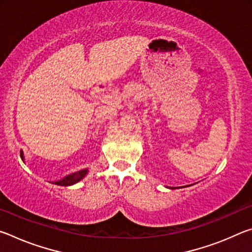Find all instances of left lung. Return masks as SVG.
Returning a JSON list of instances; mask_svg holds the SVG:
<instances>
[{"label": "left lung", "mask_w": 252, "mask_h": 252, "mask_svg": "<svg viewBox=\"0 0 252 252\" xmlns=\"http://www.w3.org/2000/svg\"><path fill=\"white\" fill-rule=\"evenodd\" d=\"M187 187V186H186ZM179 188H180V187H179ZM170 189H176V188H170Z\"/></svg>", "instance_id": "left-lung-1"}]
</instances>
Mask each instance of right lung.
Segmentation results:
<instances>
[{"mask_svg":"<svg viewBox=\"0 0 252 252\" xmlns=\"http://www.w3.org/2000/svg\"><path fill=\"white\" fill-rule=\"evenodd\" d=\"M20 155H21V159H22L23 162H25V158H24V153L23 151L21 150L20 151ZM89 173V169H83V170H80V171H76L73 172L71 174H67L64 178H62L61 180H58V181H53V182H50V183H53V185H57V186H63V187H69L72 185H75V183H78L79 181L82 180V179L87 176Z\"/></svg>","mask_w":252,"mask_h":252,"instance_id":"right-lung-1","label":"right lung"}]
</instances>
